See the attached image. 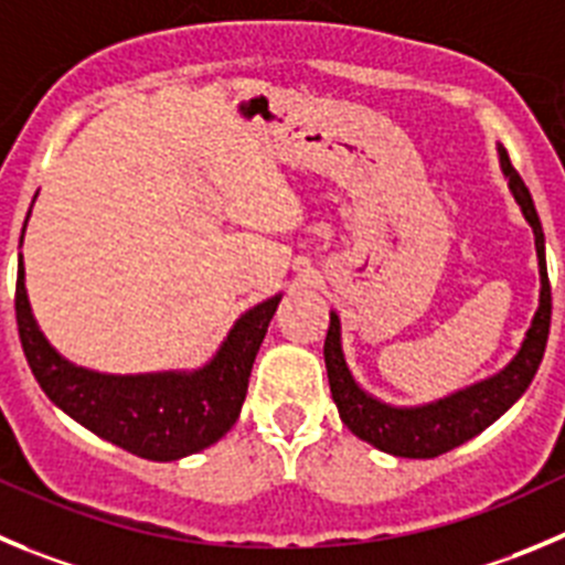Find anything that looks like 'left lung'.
I'll list each match as a JSON object with an SVG mask.
<instances>
[{
    "instance_id": "1",
    "label": "left lung",
    "mask_w": 565,
    "mask_h": 565,
    "mask_svg": "<svg viewBox=\"0 0 565 565\" xmlns=\"http://www.w3.org/2000/svg\"><path fill=\"white\" fill-rule=\"evenodd\" d=\"M499 163L508 178V186L513 192L515 203L521 205V214L530 223L535 234L537 250V270H541V300H537V312L532 318L530 331L521 342L519 354L510 360L504 371L497 376H488L482 382L471 384L466 390L437 398L431 404L420 407H393L356 384L345 365L340 340V318L331 312L329 331H326V371H329L331 398H334L340 418L348 429L354 431L360 440L371 443L379 451H387L395 457H409V460H429V457L446 455L457 449L473 435L488 429L497 418H502L515 402H519L524 390L530 387L537 365L544 360L546 340H550V320H552V287L546 276V247H544V228L537 220L535 203H532L530 189L524 186L521 175L510 163L508 150L499 145Z\"/></svg>"
}]
</instances>
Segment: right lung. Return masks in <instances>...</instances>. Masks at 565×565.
Instances as JSON below:
<instances>
[{"label":"right lung","mask_w":565,"mask_h":565,"mask_svg":"<svg viewBox=\"0 0 565 565\" xmlns=\"http://www.w3.org/2000/svg\"><path fill=\"white\" fill-rule=\"evenodd\" d=\"M278 300L281 295H273L247 309L228 331L214 360L198 371L114 376L72 365L46 342L30 309L24 262L19 256L15 323L30 371L52 404L130 455L170 462L209 449L236 424L253 360L276 315Z\"/></svg>","instance_id":"right-lung-1"}]
</instances>
